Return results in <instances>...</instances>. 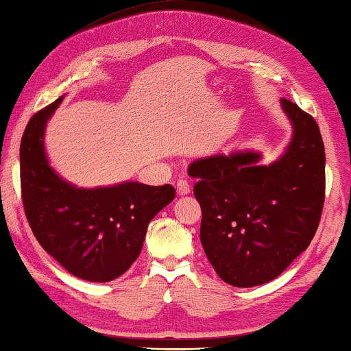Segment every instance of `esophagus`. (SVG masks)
<instances>
[{
	"label": "esophagus",
	"instance_id": "obj_1",
	"mask_svg": "<svg viewBox=\"0 0 351 351\" xmlns=\"http://www.w3.org/2000/svg\"><path fill=\"white\" fill-rule=\"evenodd\" d=\"M189 191H191V186H189V183L186 180L177 182V194H179V196H186Z\"/></svg>",
	"mask_w": 351,
	"mask_h": 351
}]
</instances>
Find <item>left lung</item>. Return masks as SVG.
<instances>
[{
  "instance_id": "left-lung-1",
  "label": "left lung",
  "mask_w": 351,
  "mask_h": 351,
  "mask_svg": "<svg viewBox=\"0 0 351 351\" xmlns=\"http://www.w3.org/2000/svg\"><path fill=\"white\" fill-rule=\"evenodd\" d=\"M281 107L292 124L288 147L271 165L261 154L238 151L199 158L200 243L216 274L237 288L277 278L308 249L325 200V147L315 119L289 99Z\"/></svg>"
}]
</instances>
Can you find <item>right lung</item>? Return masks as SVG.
Wrapping results in <instances>:
<instances>
[{
	"label": "right lung",
	"mask_w": 351,
	"mask_h": 351,
	"mask_svg": "<svg viewBox=\"0 0 351 351\" xmlns=\"http://www.w3.org/2000/svg\"><path fill=\"white\" fill-rule=\"evenodd\" d=\"M63 96L27 123L20 146L21 197L40 245L74 277L106 283L140 256L154 216L176 197L171 185L124 182L77 188L51 168L45 128Z\"/></svg>",
	"instance_id": "1"
}]
</instances>
